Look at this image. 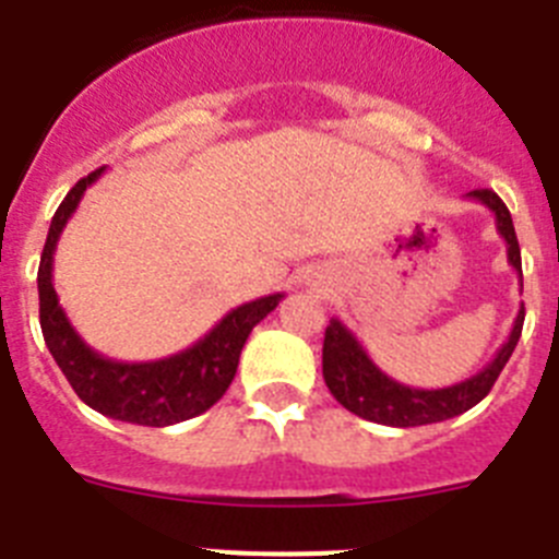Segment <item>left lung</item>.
<instances>
[{
    "mask_svg": "<svg viewBox=\"0 0 559 559\" xmlns=\"http://www.w3.org/2000/svg\"><path fill=\"white\" fill-rule=\"evenodd\" d=\"M467 199L478 201V204H484L496 215L498 235L507 240V260H510V265L521 276L523 290L521 246H518L515 226H512V215L507 204L492 190H473L467 192ZM523 316L526 313H523L521 305L515 324L510 330V338L503 341L496 358L481 372L445 389H414L406 386V383H397V380L374 367V360L369 358L367 349L360 347V341L355 338L353 330H347V324H341L338 319H330L328 330H324L322 349L324 383H328L330 394L347 412L358 414V417L369 419V423H380V426L412 428L459 417V414H464L490 394L492 383L498 380L501 369L507 367L510 355L515 353V344L523 330Z\"/></svg>",
    "mask_w": 559,
    "mask_h": 559,
    "instance_id": "left-lung-1",
    "label": "left lung"
}]
</instances>
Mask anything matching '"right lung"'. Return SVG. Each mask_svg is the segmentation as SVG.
<instances>
[{
    "label": "right lung",
    "mask_w": 559,
    "mask_h": 559,
    "mask_svg": "<svg viewBox=\"0 0 559 559\" xmlns=\"http://www.w3.org/2000/svg\"><path fill=\"white\" fill-rule=\"evenodd\" d=\"M103 170L106 167L78 181L67 192V199L61 201L49 224L41 265H38V319H41L44 341L61 372L67 374L69 386L75 389V394L88 408L111 419L133 423V426H176L190 417H199L224 397L237 372L246 338L254 324L263 322L265 316L283 302L285 294L260 296L254 302L229 310L192 347L159 360L126 364L88 347L58 302V294L52 288V254H56L63 226L81 204L83 192L100 179Z\"/></svg>",
    "instance_id": "obj_1"
}]
</instances>
